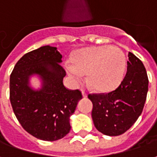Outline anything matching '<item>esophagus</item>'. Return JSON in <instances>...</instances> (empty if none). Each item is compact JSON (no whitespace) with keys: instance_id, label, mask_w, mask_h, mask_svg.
Masks as SVG:
<instances>
[{"instance_id":"34e87169","label":"esophagus","mask_w":157,"mask_h":157,"mask_svg":"<svg viewBox=\"0 0 157 157\" xmlns=\"http://www.w3.org/2000/svg\"><path fill=\"white\" fill-rule=\"evenodd\" d=\"M82 97H83V98H86V97H87V94H86V92L85 91H83V90H82Z\"/></svg>"}]
</instances>
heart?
<instances>
[{
    "mask_svg": "<svg viewBox=\"0 0 157 157\" xmlns=\"http://www.w3.org/2000/svg\"><path fill=\"white\" fill-rule=\"evenodd\" d=\"M67 65L69 75L80 83L88 73V84L98 92H110L117 88L124 79L126 59L124 52L111 45L94 46L80 49Z\"/></svg>",
    "mask_w": 157,
    "mask_h": 157,
    "instance_id": "b5f03b06",
    "label": "heart"
}]
</instances>
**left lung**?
<instances>
[{"label": "left lung", "instance_id": "8db88e82", "mask_svg": "<svg viewBox=\"0 0 157 157\" xmlns=\"http://www.w3.org/2000/svg\"><path fill=\"white\" fill-rule=\"evenodd\" d=\"M127 72L118 87L109 93L89 94L92 117L103 135L117 136L134 124L143 111L148 92V76L141 60L128 52Z\"/></svg>", "mask_w": 157, "mask_h": 157}]
</instances>
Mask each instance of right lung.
Wrapping results in <instances>:
<instances>
[{
    "mask_svg": "<svg viewBox=\"0 0 157 157\" xmlns=\"http://www.w3.org/2000/svg\"><path fill=\"white\" fill-rule=\"evenodd\" d=\"M61 59L56 47L43 46L23 55L10 76V101L17 120L30 135L46 141L68 134L70 117L82 98L79 90H68L63 84L66 73ZM33 75L40 79L39 89L30 86Z\"/></svg>",
    "mask_w": 157,
    "mask_h": 157,
    "instance_id": "right-lung-1",
    "label": "right lung"
}]
</instances>
